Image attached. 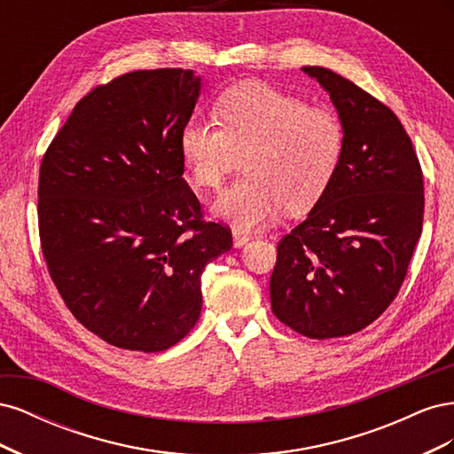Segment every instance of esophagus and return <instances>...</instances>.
<instances>
[{
  "mask_svg": "<svg viewBox=\"0 0 454 454\" xmlns=\"http://www.w3.org/2000/svg\"><path fill=\"white\" fill-rule=\"evenodd\" d=\"M250 240V235L242 229H232V242H235L237 248H240V246H244L246 242Z\"/></svg>",
  "mask_w": 454,
  "mask_h": 454,
  "instance_id": "1",
  "label": "esophagus"
}]
</instances>
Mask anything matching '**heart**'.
<instances>
[{
    "instance_id": "heart-1",
    "label": "heart",
    "mask_w": 454,
    "mask_h": 454,
    "mask_svg": "<svg viewBox=\"0 0 454 454\" xmlns=\"http://www.w3.org/2000/svg\"><path fill=\"white\" fill-rule=\"evenodd\" d=\"M214 122L191 119L180 151L191 180L217 189L244 157V180L225 189L214 212L242 229L267 223L282 208L309 210L339 167L345 129L335 112L307 106L263 81H242L217 96Z\"/></svg>"
}]
</instances>
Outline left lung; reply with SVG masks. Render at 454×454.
Returning a JSON list of instances; mask_svg holds the SVG:
<instances>
[{
	"mask_svg": "<svg viewBox=\"0 0 454 454\" xmlns=\"http://www.w3.org/2000/svg\"><path fill=\"white\" fill-rule=\"evenodd\" d=\"M345 129L339 167L303 223L277 246L270 307L309 339L352 335L390 307L422 232L424 182L388 106L327 67L305 66Z\"/></svg>",
	"mask_w": 454,
	"mask_h": 454,
	"instance_id": "1",
	"label": "left lung"
}]
</instances>
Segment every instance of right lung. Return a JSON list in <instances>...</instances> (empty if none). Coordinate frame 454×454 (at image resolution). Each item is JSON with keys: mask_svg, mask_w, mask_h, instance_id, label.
Listing matches in <instances>:
<instances>
[{"mask_svg": "<svg viewBox=\"0 0 454 454\" xmlns=\"http://www.w3.org/2000/svg\"><path fill=\"white\" fill-rule=\"evenodd\" d=\"M200 77L138 70L94 87L39 167L41 252L66 307L125 350L160 352L200 316V277L231 250L184 180L180 132Z\"/></svg>", "mask_w": 454, "mask_h": 454, "instance_id": "obj_1", "label": "right lung"}]
</instances>
